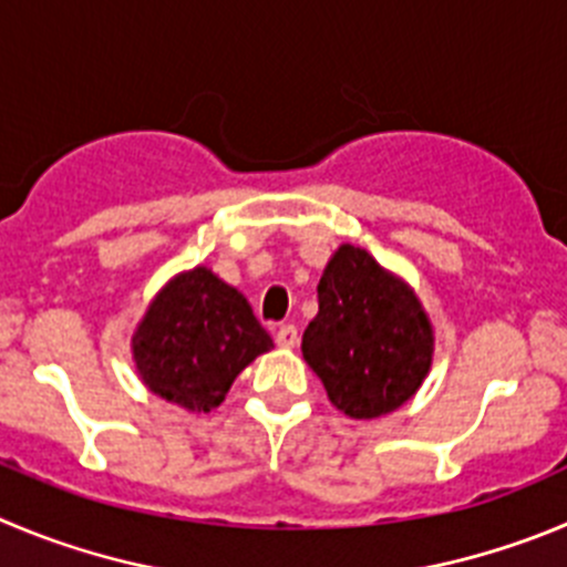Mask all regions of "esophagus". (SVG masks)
<instances>
[{"instance_id": "1", "label": "esophagus", "mask_w": 567, "mask_h": 567, "mask_svg": "<svg viewBox=\"0 0 567 567\" xmlns=\"http://www.w3.org/2000/svg\"><path fill=\"white\" fill-rule=\"evenodd\" d=\"M277 343L282 349H293L299 343V330L293 324H279L277 327Z\"/></svg>"}]
</instances>
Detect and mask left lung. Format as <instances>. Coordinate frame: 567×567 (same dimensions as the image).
<instances>
[{"label":"left lung","mask_w":567,"mask_h":567,"mask_svg":"<svg viewBox=\"0 0 567 567\" xmlns=\"http://www.w3.org/2000/svg\"><path fill=\"white\" fill-rule=\"evenodd\" d=\"M301 355L338 411L374 420L409 403L427 378L433 327L403 279L343 243L319 279V313Z\"/></svg>","instance_id":"1"}]
</instances>
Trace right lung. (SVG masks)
<instances>
[{"label": "right lung", "instance_id": "obj_1", "mask_svg": "<svg viewBox=\"0 0 567 567\" xmlns=\"http://www.w3.org/2000/svg\"><path fill=\"white\" fill-rule=\"evenodd\" d=\"M271 347L246 296L204 266L164 285L131 338L142 383L167 403L204 414Z\"/></svg>", "mask_w": 567, "mask_h": 567}]
</instances>
